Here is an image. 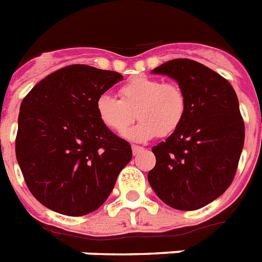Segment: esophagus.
Here are the masks:
<instances>
[{
	"label": "esophagus",
	"mask_w": 262,
	"mask_h": 262,
	"mask_svg": "<svg viewBox=\"0 0 262 262\" xmlns=\"http://www.w3.org/2000/svg\"><path fill=\"white\" fill-rule=\"evenodd\" d=\"M132 151H133V155H139V154H141V152L144 151V148L139 147V145H133V147H132Z\"/></svg>",
	"instance_id": "esophagus-1"
}]
</instances>
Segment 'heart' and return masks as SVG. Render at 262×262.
Listing matches in <instances>:
<instances>
[{
  "label": "heart",
  "mask_w": 262,
  "mask_h": 262,
  "mask_svg": "<svg viewBox=\"0 0 262 262\" xmlns=\"http://www.w3.org/2000/svg\"><path fill=\"white\" fill-rule=\"evenodd\" d=\"M121 99L102 94L96 99V113L100 122L122 135L135 118L140 122L125 137L144 143L155 136L166 137L181 125L186 113V98L175 83H162L159 79L137 76L119 90Z\"/></svg>",
  "instance_id": "1"
}]
</instances>
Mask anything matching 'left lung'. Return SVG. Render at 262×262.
Segmentation results:
<instances>
[{"label": "left lung", "mask_w": 262, "mask_h": 262, "mask_svg": "<svg viewBox=\"0 0 262 262\" xmlns=\"http://www.w3.org/2000/svg\"><path fill=\"white\" fill-rule=\"evenodd\" d=\"M152 73L178 83L186 113L174 133L152 148L156 164L148 182L168 207L194 211L223 194L235 177L245 143L238 98L227 80L193 59H172Z\"/></svg>", "instance_id": "8db88e82"}]
</instances>
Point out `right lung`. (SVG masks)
Masks as SVG:
<instances>
[{
    "mask_svg": "<svg viewBox=\"0 0 262 262\" xmlns=\"http://www.w3.org/2000/svg\"><path fill=\"white\" fill-rule=\"evenodd\" d=\"M123 77L69 65L39 81L23 99L16 158L30 191L51 211H96L132 159L130 144L107 129L96 99Z\"/></svg>",
    "mask_w": 262,
    "mask_h": 262,
    "instance_id": "obj_1",
    "label": "right lung"
}]
</instances>
